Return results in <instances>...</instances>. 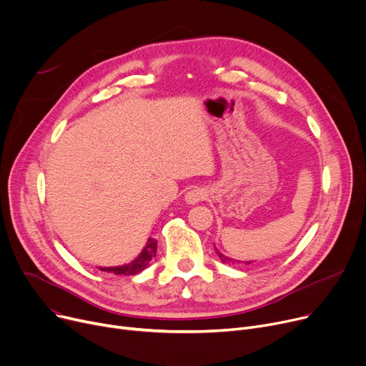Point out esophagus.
<instances>
[{"instance_id": "1", "label": "esophagus", "mask_w": 366, "mask_h": 366, "mask_svg": "<svg viewBox=\"0 0 366 366\" xmlns=\"http://www.w3.org/2000/svg\"><path fill=\"white\" fill-rule=\"evenodd\" d=\"M207 197H208V192L205 187H193L184 195V201L189 205H195V204L204 201Z\"/></svg>"}]
</instances>
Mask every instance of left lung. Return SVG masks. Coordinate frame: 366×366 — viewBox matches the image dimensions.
Listing matches in <instances>:
<instances>
[{
	"instance_id": "1",
	"label": "left lung",
	"mask_w": 366,
	"mask_h": 366,
	"mask_svg": "<svg viewBox=\"0 0 366 366\" xmlns=\"http://www.w3.org/2000/svg\"><path fill=\"white\" fill-rule=\"evenodd\" d=\"M216 252H217V255H219V257H220V260H222V262H223V263H234V260H232V259H229V257H226V255H224V254H222V252H220V251H219V249H216ZM238 263H239V262H238ZM245 263H247V264H249V263H251V262H245Z\"/></svg>"
}]
</instances>
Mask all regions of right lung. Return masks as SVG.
Here are the masks:
<instances>
[{"label":"right lung","instance_id":"1","mask_svg":"<svg viewBox=\"0 0 366 366\" xmlns=\"http://www.w3.org/2000/svg\"><path fill=\"white\" fill-rule=\"evenodd\" d=\"M157 247L158 242L154 238H149L147 244L144 245L143 251L139 254L137 259H134L132 263L124 264V266H117V267H100V270L107 272V273H114V274H125V276H133L140 273L147 267L150 260L157 255Z\"/></svg>","mask_w":366,"mask_h":366}]
</instances>
